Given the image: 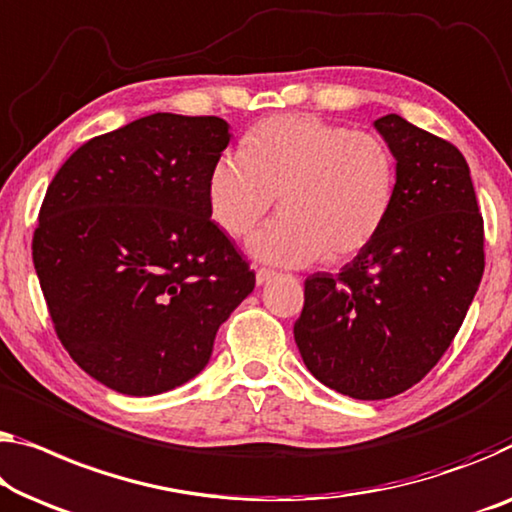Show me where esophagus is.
I'll return each instance as SVG.
<instances>
[{
  "mask_svg": "<svg viewBox=\"0 0 512 512\" xmlns=\"http://www.w3.org/2000/svg\"><path fill=\"white\" fill-rule=\"evenodd\" d=\"M273 278H278V273L276 271H271V269H257L255 271V280H257V285H266V282H271Z\"/></svg>",
  "mask_w": 512,
  "mask_h": 512,
  "instance_id": "obj_1",
  "label": "esophagus"
}]
</instances>
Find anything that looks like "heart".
<instances>
[{"mask_svg":"<svg viewBox=\"0 0 512 512\" xmlns=\"http://www.w3.org/2000/svg\"><path fill=\"white\" fill-rule=\"evenodd\" d=\"M393 188V154L381 137L312 114H282L257 124L241 151L216 158L207 200L220 230L241 239L278 195L282 213L250 239V253L303 266L368 246L391 211Z\"/></svg>","mask_w":512,"mask_h":512,"instance_id":"heart-1","label":"heart"}]
</instances>
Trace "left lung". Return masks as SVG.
Here are the masks:
<instances>
[{
	"label": "left lung",
	"mask_w": 512,
	"mask_h": 512,
	"mask_svg": "<svg viewBox=\"0 0 512 512\" xmlns=\"http://www.w3.org/2000/svg\"><path fill=\"white\" fill-rule=\"evenodd\" d=\"M395 156L391 211L340 273H312L294 324L324 386L384 400L418 384L451 347L485 269L483 216L460 149L400 114L375 121Z\"/></svg>",
	"instance_id": "left-lung-1"
}]
</instances>
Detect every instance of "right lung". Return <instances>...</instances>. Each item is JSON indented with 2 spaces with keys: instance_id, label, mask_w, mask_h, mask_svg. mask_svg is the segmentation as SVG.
<instances>
[{
  "instance_id": "right-lung-1",
  "label": "right lung",
  "mask_w": 512,
  "mask_h": 512,
  "mask_svg": "<svg viewBox=\"0 0 512 512\" xmlns=\"http://www.w3.org/2000/svg\"><path fill=\"white\" fill-rule=\"evenodd\" d=\"M220 117L156 112L82 144L38 213L32 257L57 338L89 377L158 395L200 375L255 273L211 220Z\"/></svg>"
}]
</instances>
